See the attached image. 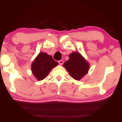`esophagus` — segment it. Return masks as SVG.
<instances>
[{
  "mask_svg": "<svg viewBox=\"0 0 122 122\" xmlns=\"http://www.w3.org/2000/svg\"><path fill=\"white\" fill-rule=\"evenodd\" d=\"M58 63H59L60 65H62L63 63H64V61H63V60H60V61H58Z\"/></svg>",
  "mask_w": 122,
  "mask_h": 122,
  "instance_id": "34e87169",
  "label": "esophagus"
}]
</instances>
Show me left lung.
Instances as JSON below:
<instances>
[{"label": "left lung", "instance_id": "obj_1", "mask_svg": "<svg viewBox=\"0 0 122 122\" xmlns=\"http://www.w3.org/2000/svg\"><path fill=\"white\" fill-rule=\"evenodd\" d=\"M69 59L64 64L69 75L74 79L79 80L87 73L89 64L79 53L73 52L69 54Z\"/></svg>", "mask_w": 122, "mask_h": 122}]
</instances>
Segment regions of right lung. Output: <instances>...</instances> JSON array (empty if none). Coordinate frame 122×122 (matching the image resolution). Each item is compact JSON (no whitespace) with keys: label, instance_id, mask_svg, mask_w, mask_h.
<instances>
[{"label":"right lung","instance_id":"add662e5","mask_svg":"<svg viewBox=\"0 0 122 122\" xmlns=\"http://www.w3.org/2000/svg\"><path fill=\"white\" fill-rule=\"evenodd\" d=\"M58 64V63L54 61L51 56L41 52L38 55L32 64V72L38 80H42Z\"/></svg>","mask_w":122,"mask_h":122}]
</instances>
